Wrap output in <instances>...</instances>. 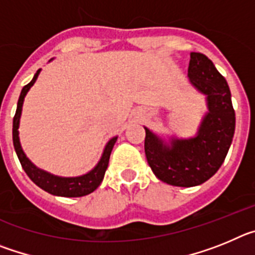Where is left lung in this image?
Wrapping results in <instances>:
<instances>
[{
  "instance_id": "obj_1",
  "label": "left lung",
  "mask_w": 255,
  "mask_h": 255,
  "mask_svg": "<svg viewBox=\"0 0 255 255\" xmlns=\"http://www.w3.org/2000/svg\"><path fill=\"white\" fill-rule=\"evenodd\" d=\"M188 76L193 87L207 96L208 114L191 139H172L164 144L145 129L144 150L148 164L161 181L173 186L203 184L224 163L235 132V111L226 79L203 53L191 52Z\"/></svg>"
}]
</instances>
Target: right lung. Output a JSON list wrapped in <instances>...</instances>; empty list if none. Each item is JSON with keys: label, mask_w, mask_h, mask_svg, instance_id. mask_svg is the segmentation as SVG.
Returning a JSON list of instances; mask_svg holds the SVG:
<instances>
[{"label": "right lung", "mask_w": 255, "mask_h": 255, "mask_svg": "<svg viewBox=\"0 0 255 255\" xmlns=\"http://www.w3.org/2000/svg\"><path fill=\"white\" fill-rule=\"evenodd\" d=\"M39 71L40 70H38L37 73H35L34 78L31 79V82L22 88L19 101H17L16 112H15V116H13L12 141L15 152L17 154V158H19L20 163H21V167L24 168V171L26 172L29 179L34 182L35 185H38L40 189L46 190L49 194L67 198L84 197V195L91 194V193H93L101 185V182H102L103 177H105V172L107 170L108 161H110V155H111L112 148H114L115 143L117 140V136L116 138H112L111 140L108 141L105 148V152L102 154V158H101V161L98 162L96 167L91 172H88L85 175H83V176L78 177H60L55 176V175H51V173L46 172V171L39 170V168L35 167L34 164L26 158V155L22 152L21 145H20L19 141V131H17V129H19L20 116H21L22 102H24L25 94L28 93L31 85L34 84L35 80H37Z\"/></svg>", "instance_id": "right-lung-1"}]
</instances>
